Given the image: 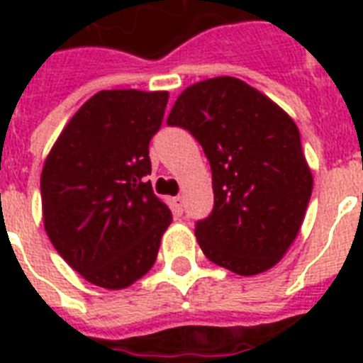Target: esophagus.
Listing matches in <instances>:
<instances>
[{
    "label": "esophagus",
    "mask_w": 363,
    "mask_h": 363,
    "mask_svg": "<svg viewBox=\"0 0 363 363\" xmlns=\"http://www.w3.org/2000/svg\"><path fill=\"white\" fill-rule=\"evenodd\" d=\"M173 205H175V209L179 211V213H182V209H184V198H182V196L173 198Z\"/></svg>",
    "instance_id": "34e87169"
}]
</instances>
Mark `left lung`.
<instances>
[{"label":"left lung","mask_w":363,"mask_h":363,"mask_svg":"<svg viewBox=\"0 0 363 363\" xmlns=\"http://www.w3.org/2000/svg\"><path fill=\"white\" fill-rule=\"evenodd\" d=\"M167 124L196 137L213 171L215 205L196 222L205 256L245 277L273 267L298 235L313 192L298 125L233 77L186 88Z\"/></svg>","instance_id":"obj_1"}]
</instances>
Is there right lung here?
<instances>
[{
    "label": "right lung",
    "instance_id": "right-lung-1",
    "mask_svg": "<svg viewBox=\"0 0 363 363\" xmlns=\"http://www.w3.org/2000/svg\"><path fill=\"white\" fill-rule=\"evenodd\" d=\"M167 99V92H98L77 111L45 162L48 239L96 286L121 290L141 279L173 220L147 179L148 145Z\"/></svg>",
    "mask_w": 363,
    "mask_h": 363
}]
</instances>
